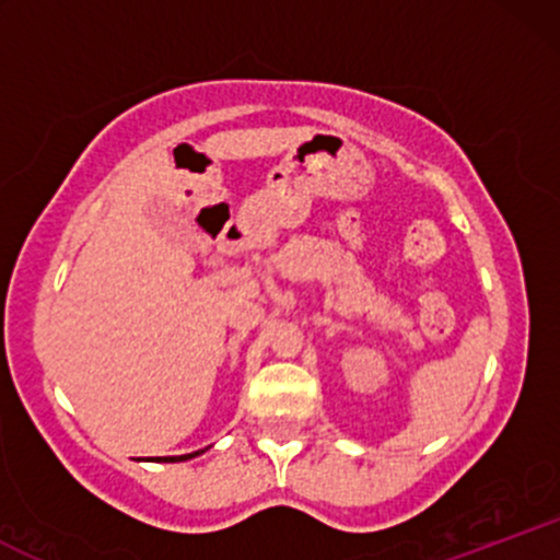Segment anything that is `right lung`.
<instances>
[{
	"instance_id": "1",
	"label": "right lung",
	"mask_w": 560,
	"mask_h": 560,
	"mask_svg": "<svg viewBox=\"0 0 560 560\" xmlns=\"http://www.w3.org/2000/svg\"><path fill=\"white\" fill-rule=\"evenodd\" d=\"M202 453V450H197V453H189V455H171V458H158V460H165V464H176V460H189L195 458V455Z\"/></svg>"
}]
</instances>
